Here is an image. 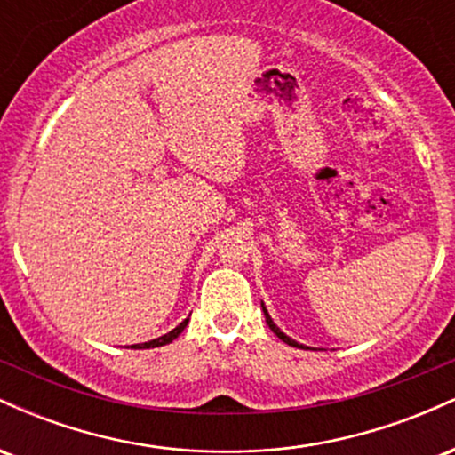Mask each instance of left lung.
I'll return each instance as SVG.
<instances>
[{"label": "left lung", "instance_id": "obj_1", "mask_svg": "<svg viewBox=\"0 0 455 455\" xmlns=\"http://www.w3.org/2000/svg\"><path fill=\"white\" fill-rule=\"evenodd\" d=\"M260 307H263V312H265V321H267L269 329H271V331L275 333V336L280 338L282 342H286V344H289V347H297V348H307V347H304V344H299V342H297V340H293V338H289V336H286V333L282 331V329H280L278 325H275V323H274V318L269 316V312H267V307H265V304H260Z\"/></svg>", "mask_w": 455, "mask_h": 455}]
</instances>
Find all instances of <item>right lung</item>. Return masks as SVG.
<instances>
[{
	"mask_svg": "<svg viewBox=\"0 0 455 455\" xmlns=\"http://www.w3.org/2000/svg\"><path fill=\"white\" fill-rule=\"evenodd\" d=\"M188 321H190V318H184V321L180 323V325H177L175 329H171L169 333H164V336H160V338H156V340H149V342H143V344H132V348H156V347H164V344H169V342H173L177 336H180L181 331H184L186 329V325H188Z\"/></svg>",
	"mask_w": 455,
	"mask_h": 455,
	"instance_id": "1",
	"label": "right lung"
}]
</instances>
